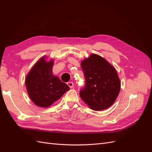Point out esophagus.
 <instances>
[{
  "mask_svg": "<svg viewBox=\"0 0 152 152\" xmlns=\"http://www.w3.org/2000/svg\"><path fill=\"white\" fill-rule=\"evenodd\" d=\"M67 85L69 87H70V88H72V87H73V85H74V84H73L72 82H67Z\"/></svg>",
  "mask_w": 152,
  "mask_h": 152,
  "instance_id": "34e87169",
  "label": "esophagus"
}]
</instances>
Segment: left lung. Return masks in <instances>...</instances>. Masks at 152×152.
Here are the masks:
<instances>
[{"label": "left lung", "mask_w": 152, "mask_h": 152, "mask_svg": "<svg viewBox=\"0 0 152 152\" xmlns=\"http://www.w3.org/2000/svg\"><path fill=\"white\" fill-rule=\"evenodd\" d=\"M85 87L80 91L81 99L95 111L105 110L114 103L121 90L116 69L104 58L91 54L81 63Z\"/></svg>", "instance_id": "1"}]
</instances>
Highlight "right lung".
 Returning a JSON list of instances; mask_svg holds the SVG:
<instances>
[{"label": "right lung", "mask_w": 152, "mask_h": 152, "mask_svg": "<svg viewBox=\"0 0 152 152\" xmlns=\"http://www.w3.org/2000/svg\"><path fill=\"white\" fill-rule=\"evenodd\" d=\"M54 61L41 58L26 77L25 85L29 97L37 106L47 108L60 98L70 87L53 74Z\"/></svg>", "instance_id": "right-lung-1"}]
</instances>
